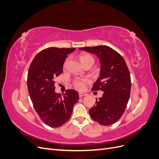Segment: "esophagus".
<instances>
[{
  "mask_svg": "<svg viewBox=\"0 0 159 159\" xmlns=\"http://www.w3.org/2000/svg\"><path fill=\"white\" fill-rule=\"evenodd\" d=\"M79 95H80V98H81V97H84V96H86V95H87V93H81V92H80V93H79Z\"/></svg>",
  "mask_w": 159,
  "mask_h": 159,
  "instance_id": "esophagus-1",
  "label": "esophagus"
}]
</instances>
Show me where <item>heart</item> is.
Listing matches in <instances>:
<instances>
[{
    "label": "heart",
    "instance_id": "heart-1",
    "mask_svg": "<svg viewBox=\"0 0 159 159\" xmlns=\"http://www.w3.org/2000/svg\"><path fill=\"white\" fill-rule=\"evenodd\" d=\"M80 60L83 65L85 64L87 61H93L94 60L93 57L89 54H83L80 56ZM89 80L88 78H76L74 81V87L78 90H84L85 88V85L88 83H89Z\"/></svg>",
    "mask_w": 159,
    "mask_h": 159
}]
</instances>
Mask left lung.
Masks as SVG:
<instances>
[{"label": "left lung", "mask_w": 159, "mask_h": 159, "mask_svg": "<svg viewBox=\"0 0 159 159\" xmlns=\"http://www.w3.org/2000/svg\"><path fill=\"white\" fill-rule=\"evenodd\" d=\"M79 49L95 54L101 64L99 77L91 89L103 93L89 109L90 116L102 125H111L121 117L130 97L131 75L126 62L117 52L107 46Z\"/></svg>", "instance_id": "8db88e82"}]
</instances>
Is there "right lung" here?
Wrapping results in <instances>:
<instances>
[{"instance_id":"add662e5","label":"right lung","mask_w":159,"mask_h":159,"mask_svg":"<svg viewBox=\"0 0 159 159\" xmlns=\"http://www.w3.org/2000/svg\"><path fill=\"white\" fill-rule=\"evenodd\" d=\"M75 48L51 47L36 55L28 70V93L42 121L51 127H58L70 118L79 94L68 89L65 94L55 92L54 80L63 72L68 54Z\"/></svg>"}]
</instances>
